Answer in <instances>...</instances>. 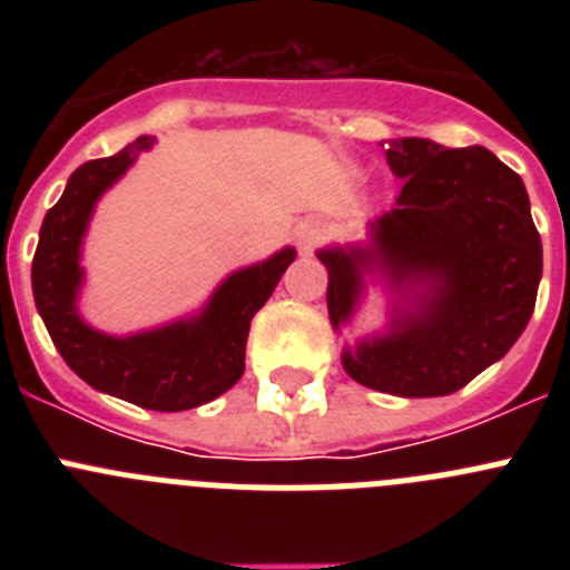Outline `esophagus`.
<instances>
[{
    "mask_svg": "<svg viewBox=\"0 0 570 570\" xmlns=\"http://www.w3.org/2000/svg\"><path fill=\"white\" fill-rule=\"evenodd\" d=\"M320 239H322L320 223H302L299 228H296V245H299V250H311Z\"/></svg>",
    "mask_w": 570,
    "mask_h": 570,
    "instance_id": "1",
    "label": "esophagus"
}]
</instances>
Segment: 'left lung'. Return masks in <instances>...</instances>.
<instances>
[{"label":"left lung","mask_w":570,"mask_h":570,"mask_svg":"<svg viewBox=\"0 0 570 570\" xmlns=\"http://www.w3.org/2000/svg\"><path fill=\"white\" fill-rule=\"evenodd\" d=\"M385 156L402 190L374 223V250H320L331 325L354 314L367 262H380L400 291L422 294L414 314L345 351L342 365L382 394H454L502 360L531 320L542 276L531 203L520 176L482 145L394 139Z\"/></svg>","instance_id":"1"}]
</instances>
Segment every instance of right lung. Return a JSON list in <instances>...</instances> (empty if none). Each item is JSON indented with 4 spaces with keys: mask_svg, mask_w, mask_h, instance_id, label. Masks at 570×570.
Masks as SVG:
<instances>
[{
    "mask_svg": "<svg viewBox=\"0 0 570 570\" xmlns=\"http://www.w3.org/2000/svg\"><path fill=\"white\" fill-rule=\"evenodd\" d=\"M150 142V136H139L119 154L90 159L70 174L62 199L45 214L30 282L45 328L73 374L102 394L148 411H188L239 382L250 320L274 294L296 250L285 248L262 265L236 271L196 320L125 340L85 325L77 314V291L82 285L79 245L90 210Z\"/></svg>",
    "mask_w": 570,
    "mask_h": 570,
    "instance_id": "right-lung-1",
    "label": "right lung"
}]
</instances>
